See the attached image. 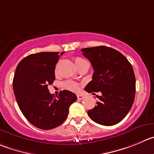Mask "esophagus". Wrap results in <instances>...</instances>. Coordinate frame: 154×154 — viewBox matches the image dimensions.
I'll return each instance as SVG.
<instances>
[{"label":"esophagus","mask_w":154,"mask_h":154,"mask_svg":"<svg viewBox=\"0 0 154 154\" xmlns=\"http://www.w3.org/2000/svg\"><path fill=\"white\" fill-rule=\"evenodd\" d=\"M77 97V99H78V100H83V99L84 98V96L82 94H78Z\"/></svg>","instance_id":"34e87169"}]
</instances>
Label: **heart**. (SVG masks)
Wrapping results in <instances>:
<instances>
[{
  "mask_svg": "<svg viewBox=\"0 0 154 154\" xmlns=\"http://www.w3.org/2000/svg\"><path fill=\"white\" fill-rule=\"evenodd\" d=\"M84 61H87L84 60V58H82V57H76L74 58V62H75L76 65H77V64H80L82 62H84ZM63 86H64V88L68 90H70V91L76 92L80 90V85L77 83H76V82L72 81V80H67V81H65L63 84Z\"/></svg>",
  "mask_w": 154,
  "mask_h": 154,
  "instance_id": "1",
  "label": "heart"
}]
</instances>
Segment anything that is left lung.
Returning <instances> with one entry per match:
<instances>
[{
	"instance_id": "left-lung-1",
	"label": "left lung",
	"mask_w": 154,
	"mask_h": 154,
	"mask_svg": "<svg viewBox=\"0 0 154 154\" xmlns=\"http://www.w3.org/2000/svg\"><path fill=\"white\" fill-rule=\"evenodd\" d=\"M93 66V80L84 90L101 92L97 106L87 112L98 124H118L130 111L135 97V76L131 63L117 50L106 46L81 49Z\"/></svg>"
}]
</instances>
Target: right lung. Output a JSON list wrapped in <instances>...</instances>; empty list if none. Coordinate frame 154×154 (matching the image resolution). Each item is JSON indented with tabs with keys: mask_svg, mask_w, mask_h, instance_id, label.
I'll return each mask as SVG.
<instances>
[{
	"mask_svg": "<svg viewBox=\"0 0 154 154\" xmlns=\"http://www.w3.org/2000/svg\"><path fill=\"white\" fill-rule=\"evenodd\" d=\"M64 52L61 53V55ZM59 52H39L24 57L16 68L13 88L17 104L26 119L36 128L50 130L67 119L77 97L69 90L54 97L48 86L53 84Z\"/></svg>",
	"mask_w": 154,
	"mask_h": 154,
	"instance_id": "right-lung-1",
	"label": "right lung"
}]
</instances>
